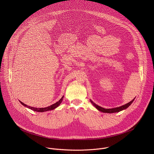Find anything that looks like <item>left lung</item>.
Listing matches in <instances>:
<instances>
[{
  "instance_id": "left-lung-1",
  "label": "left lung",
  "mask_w": 154,
  "mask_h": 154,
  "mask_svg": "<svg viewBox=\"0 0 154 154\" xmlns=\"http://www.w3.org/2000/svg\"><path fill=\"white\" fill-rule=\"evenodd\" d=\"M135 98H134L132 100L129 102L128 103L124 105H122L121 106H119V107H116V108H109V109H106V108H102L97 105H96L94 102H93L91 100H90L91 103L98 109V110L100 111L101 112H103V113H116V112H119L122 110H123V109H126L127 108H128L131 103H132V102L134 101Z\"/></svg>"
}]
</instances>
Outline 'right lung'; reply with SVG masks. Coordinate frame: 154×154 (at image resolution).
<instances>
[{
    "label": "right lung",
    "instance_id": "1",
    "mask_svg": "<svg viewBox=\"0 0 154 154\" xmlns=\"http://www.w3.org/2000/svg\"><path fill=\"white\" fill-rule=\"evenodd\" d=\"M63 97H64V96L58 102H57L56 103H54L53 105H51L49 106L45 107V108H39L32 107V106H28V105H26L25 103H24L23 102H22L20 101H19V102H20V103L22 105H24V106H26L27 108H29L31 109L32 110H33L35 112H47V111H49V110H52V109H54L56 108L57 107H58L60 105V103H61V102H62V100L63 99Z\"/></svg>",
    "mask_w": 154,
    "mask_h": 154
}]
</instances>
